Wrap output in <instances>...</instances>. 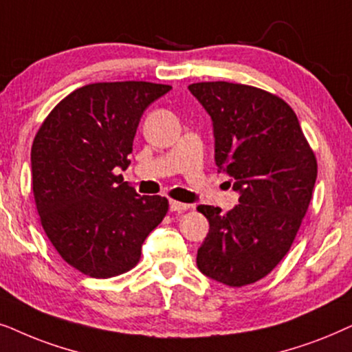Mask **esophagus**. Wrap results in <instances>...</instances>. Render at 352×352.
<instances>
[{
    "mask_svg": "<svg viewBox=\"0 0 352 352\" xmlns=\"http://www.w3.org/2000/svg\"><path fill=\"white\" fill-rule=\"evenodd\" d=\"M168 209H170L172 212H184V210L190 209V204L179 203V201H170V203H168Z\"/></svg>",
    "mask_w": 352,
    "mask_h": 352,
    "instance_id": "obj_1",
    "label": "esophagus"
}]
</instances>
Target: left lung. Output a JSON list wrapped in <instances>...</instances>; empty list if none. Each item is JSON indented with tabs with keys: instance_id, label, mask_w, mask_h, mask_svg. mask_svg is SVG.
<instances>
[{
	"instance_id": "left-lung-1",
	"label": "left lung",
	"mask_w": 352,
	"mask_h": 352,
	"mask_svg": "<svg viewBox=\"0 0 352 352\" xmlns=\"http://www.w3.org/2000/svg\"><path fill=\"white\" fill-rule=\"evenodd\" d=\"M210 116L219 172L240 193L222 214L198 206L209 220L196 264L228 287L264 278L292 248L312 198L317 161L294 111L261 88L228 82L188 87Z\"/></svg>"
}]
</instances>
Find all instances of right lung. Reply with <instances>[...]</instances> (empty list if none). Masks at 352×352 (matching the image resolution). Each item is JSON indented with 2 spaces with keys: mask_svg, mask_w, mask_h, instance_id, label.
I'll list each match as a JSON object with an SVG mask.
<instances>
[{
  "mask_svg": "<svg viewBox=\"0 0 352 352\" xmlns=\"http://www.w3.org/2000/svg\"><path fill=\"white\" fill-rule=\"evenodd\" d=\"M151 82H102L65 96L32 144V186L41 225L69 265L109 278L137 265L142 245L168 201L140 196L117 168L129 154L146 107L170 91Z\"/></svg>",
  "mask_w": 352,
  "mask_h": 352,
  "instance_id": "1",
  "label": "right lung"
}]
</instances>
